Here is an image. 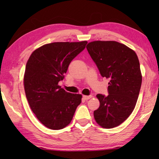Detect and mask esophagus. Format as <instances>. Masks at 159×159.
I'll use <instances>...</instances> for the list:
<instances>
[{"label":"esophagus","instance_id":"esophagus-1","mask_svg":"<svg viewBox=\"0 0 159 159\" xmlns=\"http://www.w3.org/2000/svg\"><path fill=\"white\" fill-rule=\"evenodd\" d=\"M92 95H83V99H85V100H88V99L92 98Z\"/></svg>","mask_w":159,"mask_h":159}]
</instances>
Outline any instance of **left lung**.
I'll use <instances>...</instances> for the list:
<instances>
[{"mask_svg":"<svg viewBox=\"0 0 159 159\" xmlns=\"http://www.w3.org/2000/svg\"><path fill=\"white\" fill-rule=\"evenodd\" d=\"M86 48L101 76L109 79V95H97L100 105L94 117L102 128H115L127 119L136 105L142 85L138 57L116 41L90 42Z\"/></svg>","mask_w":159,"mask_h":159,"instance_id":"1","label":"left lung"}]
</instances>
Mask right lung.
I'll list each match as a JSON object with an SVG mask.
<instances>
[{
  "label": "right lung",
  "instance_id": "right-lung-1",
  "mask_svg": "<svg viewBox=\"0 0 159 159\" xmlns=\"http://www.w3.org/2000/svg\"><path fill=\"white\" fill-rule=\"evenodd\" d=\"M87 41L56 42L34 50L26 63L24 85L28 102L42 124L60 130L71 123L82 95L66 92L58 85L71 61Z\"/></svg>",
  "mask_w": 159,
  "mask_h": 159
}]
</instances>
